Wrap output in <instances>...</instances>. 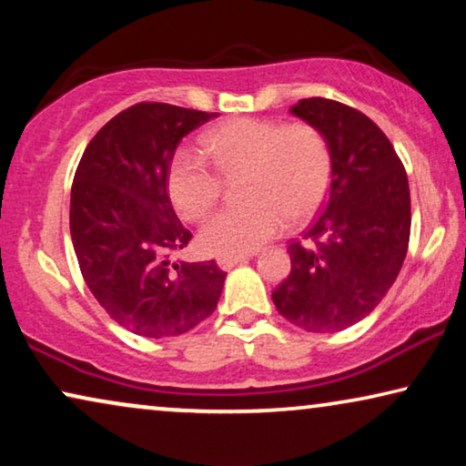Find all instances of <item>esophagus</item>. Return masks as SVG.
<instances>
[{
	"instance_id": "obj_1",
	"label": "esophagus",
	"mask_w": 466,
	"mask_h": 466,
	"mask_svg": "<svg viewBox=\"0 0 466 466\" xmlns=\"http://www.w3.org/2000/svg\"><path fill=\"white\" fill-rule=\"evenodd\" d=\"M250 257H252V254H235V257H218V258H216V263H218L220 269L228 271V269H233L235 265L246 263V260L250 258Z\"/></svg>"
}]
</instances>
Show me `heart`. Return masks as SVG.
I'll return each instance as SVG.
<instances>
[{
  "mask_svg": "<svg viewBox=\"0 0 466 466\" xmlns=\"http://www.w3.org/2000/svg\"><path fill=\"white\" fill-rule=\"evenodd\" d=\"M206 158L180 150L171 158L167 190L177 212L199 220L222 195V178L239 177V195L214 214L199 233L206 252L248 254L322 208L333 176L327 137L308 123L282 125L265 118H233L203 137Z\"/></svg>",
  "mask_w": 466,
  "mask_h": 466,
  "instance_id": "1",
  "label": "heart"
}]
</instances>
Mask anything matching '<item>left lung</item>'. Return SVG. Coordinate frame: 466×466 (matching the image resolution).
Instances as JSON below:
<instances>
[{"label":"left lung","instance_id":"left-lung-1","mask_svg":"<svg viewBox=\"0 0 466 466\" xmlns=\"http://www.w3.org/2000/svg\"><path fill=\"white\" fill-rule=\"evenodd\" d=\"M290 112L327 137L333 176L305 241L289 246L290 273L271 299L297 327L335 333L371 314L397 279L410 246V184L390 139L362 112L324 97Z\"/></svg>","mask_w":466,"mask_h":466}]
</instances>
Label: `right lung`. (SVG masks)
I'll list each match as a JSON object with an SVG mask.
<instances>
[{
	"label": "right lung",
	"mask_w": 466,
	"mask_h": 466,
	"mask_svg": "<svg viewBox=\"0 0 466 466\" xmlns=\"http://www.w3.org/2000/svg\"><path fill=\"white\" fill-rule=\"evenodd\" d=\"M209 118L216 112L142 101L101 127L76 169L69 231L82 278L136 335H182L218 305L227 273L214 260H174L193 235L167 193L177 144Z\"/></svg>",
	"instance_id": "right-lung-1"
}]
</instances>
